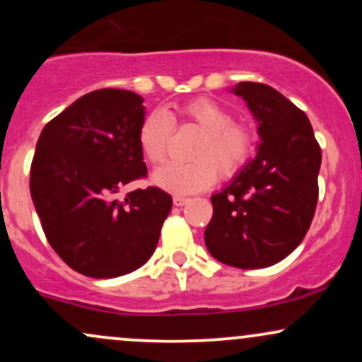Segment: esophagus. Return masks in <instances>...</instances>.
<instances>
[{"label": "esophagus", "instance_id": "1", "mask_svg": "<svg viewBox=\"0 0 362 362\" xmlns=\"http://www.w3.org/2000/svg\"><path fill=\"white\" fill-rule=\"evenodd\" d=\"M189 201H190V199L189 197H184V195H173V204L178 206V207L185 206Z\"/></svg>", "mask_w": 362, "mask_h": 362}]
</instances>
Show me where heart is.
<instances>
[{"label":"heart","mask_w":362,"mask_h":362,"mask_svg":"<svg viewBox=\"0 0 362 362\" xmlns=\"http://www.w3.org/2000/svg\"><path fill=\"white\" fill-rule=\"evenodd\" d=\"M178 119L201 127L202 138L195 144L189 163H167L153 173L156 185L175 194L204 190L221 178H233L247 167L255 153V132L245 124L233 122V114L209 98H195L178 109ZM172 120L165 110H153L141 122L138 144L149 163H161L167 155Z\"/></svg>","instance_id":"b5f03b06"}]
</instances>
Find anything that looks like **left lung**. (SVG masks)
<instances>
[{"label": "left lung", "mask_w": 362, "mask_h": 362, "mask_svg": "<svg viewBox=\"0 0 362 362\" xmlns=\"http://www.w3.org/2000/svg\"><path fill=\"white\" fill-rule=\"evenodd\" d=\"M235 95L257 122V155L211 197L204 231L216 260L238 269L277 264L305 238L318 201L322 149L303 110L264 83L242 81Z\"/></svg>", "instance_id": "obj_1"}]
</instances>
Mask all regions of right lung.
I'll return each mask as SVG.
<instances>
[{
  "instance_id": "1",
  "label": "right lung",
  "mask_w": 362,
  "mask_h": 362,
  "mask_svg": "<svg viewBox=\"0 0 362 362\" xmlns=\"http://www.w3.org/2000/svg\"><path fill=\"white\" fill-rule=\"evenodd\" d=\"M143 97L103 88L45 124L30 168V194L54 252L97 279L129 274L155 252L172 197L158 187L119 192L146 177L138 144Z\"/></svg>"
}]
</instances>
